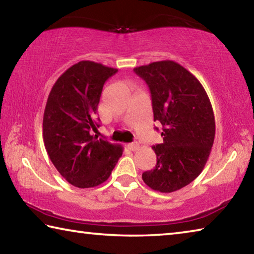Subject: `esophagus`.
Here are the masks:
<instances>
[{
    "instance_id": "esophagus-1",
    "label": "esophagus",
    "mask_w": 254,
    "mask_h": 254,
    "mask_svg": "<svg viewBox=\"0 0 254 254\" xmlns=\"http://www.w3.org/2000/svg\"><path fill=\"white\" fill-rule=\"evenodd\" d=\"M127 149L130 150V151H136V150H139V143H136V142H134V143H128L127 145Z\"/></svg>"
}]
</instances>
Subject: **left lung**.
Masks as SVG:
<instances>
[{
    "instance_id": "8db88e82",
    "label": "left lung",
    "mask_w": 254,
    "mask_h": 254,
    "mask_svg": "<svg viewBox=\"0 0 254 254\" xmlns=\"http://www.w3.org/2000/svg\"><path fill=\"white\" fill-rule=\"evenodd\" d=\"M134 71L149 86L153 119L161 123L163 137L152 147L157 165L142 179L153 190H179L198 177L208 160L215 137L212 104L200 81L173 60L135 67Z\"/></svg>"
}]
</instances>
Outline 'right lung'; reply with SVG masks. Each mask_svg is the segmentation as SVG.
Here are the masks:
<instances>
[{"instance_id":"obj_1","label":"right lung","mask_w":254,"mask_h":254,"mask_svg":"<svg viewBox=\"0 0 254 254\" xmlns=\"http://www.w3.org/2000/svg\"><path fill=\"white\" fill-rule=\"evenodd\" d=\"M118 71L81 60L56 80L47 100L42 136L56 169L72 186L92 188L109 179L123 147L94 136L104 83Z\"/></svg>"}]
</instances>
